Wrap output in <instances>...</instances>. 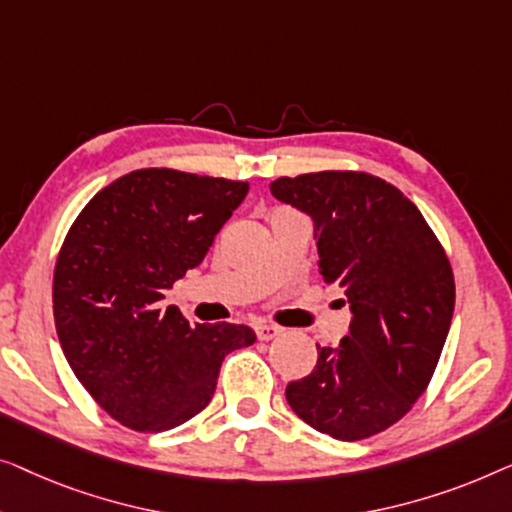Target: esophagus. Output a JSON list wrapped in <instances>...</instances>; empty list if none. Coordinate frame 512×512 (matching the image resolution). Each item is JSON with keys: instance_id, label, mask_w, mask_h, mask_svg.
<instances>
[{"instance_id": "obj_1", "label": "esophagus", "mask_w": 512, "mask_h": 512, "mask_svg": "<svg viewBox=\"0 0 512 512\" xmlns=\"http://www.w3.org/2000/svg\"><path fill=\"white\" fill-rule=\"evenodd\" d=\"M255 334L259 341H271V338H276L283 334V329L276 327V325H257L255 327Z\"/></svg>"}]
</instances>
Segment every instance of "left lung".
I'll return each instance as SVG.
<instances>
[{
    "label": "left lung",
    "mask_w": 512,
    "mask_h": 512,
    "mask_svg": "<svg viewBox=\"0 0 512 512\" xmlns=\"http://www.w3.org/2000/svg\"><path fill=\"white\" fill-rule=\"evenodd\" d=\"M271 194L308 213L320 280L343 287L352 320L338 348L318 343V364L287 383L306 424L362 441L390 429L422 397L455 311L450 259L399 187L366 171L276 178Z\"/></svg>",
    "instance_id": "8db88e82"
}]
</instances>
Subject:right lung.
<instances>
[{"label":"right lung","instance_id":"obj_1","mask_svg":"<svg viewBox=\"0 0 512 512\" xmlns=\"http://www.w3.org/2000/svg\"><path fill=\"white\" fill-rule=\"evenodd\" d=\"M248 183L153 167L92 197L64 236L53 315L64 357L122 427L155 434L199 415L246 325L190 327L164 290L194 269L232 218Z\"/></svg>","mask_w":512,"mask_h":512}]
</instances>
